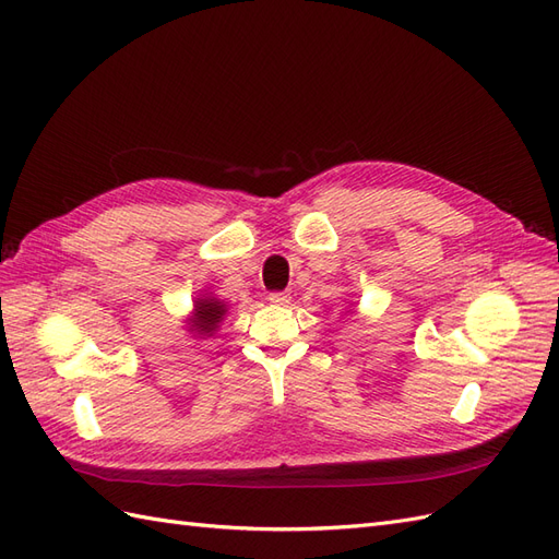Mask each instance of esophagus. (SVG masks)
<instances>
[{
    "label": "esophagus",
    "mask_w": 559,
    "mask_h": 559,
    "mask_svg": "<svg viewBox=\"0 0 559 559\" xmlns=\"http://www.w3.org/2000/svg\"><path fill=\"white\" fill-rule=\"evenodd\" d=\"M267 300L273 302V306H289L292 296H289V294H284V292H273V294L267 296Z\"/></svg>",
    "instance_id": "obj_1"
}]
</instances>
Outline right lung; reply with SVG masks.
Listing matches in <instances>:
<instances>
[{"instance_id": "obj_1", "label": "right lung", "mask_w": 559, "mask_h": 559, "mask_svg": "<svg viewBox=\"0 0 559 559\" xmlns=\"http://www.w3.org/2000/svg\"><path fill=\"white\" fill-rule=\"evenodd\" d=\"M228 308L224 300H218L214 296H200L195 298L193 314L189 319V331H193L198 337L202 335H214V331L222 324L226 317Z\"/></svg>"}]
</instances>
